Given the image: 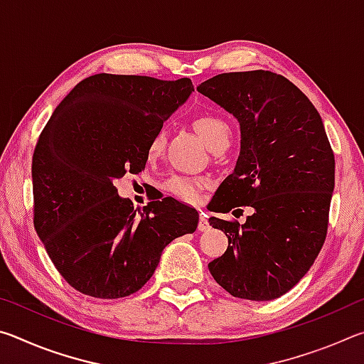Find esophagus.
Instances as JSON below:
<instances>
[{"label":"esophagus","mask_w":364,"mask_h":364,"mask_svg":"<svg viewBox=\"0 0 364 364\" xmlns=\"http://www.w3.org/2000/svg\"><path fill=\"white\" fill-rule=\"evenodd\" d=\"M197 228H199V231H207L208 228H210V225H208V220L204 213H200V218H199V225H197Z\"/></svg>","instance_id":"34e87169"}]
</instances>
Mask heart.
<instances>
[{
    "instance_id": "b5f03b06",
    "label": "heart",
    "mask_w": 364,
    "mask_h": 364,
    "mask_svg": "<svg viewBox=\"0 0 364 364\" xmlns=\"http://www.w3.org/2000/svg\"><path fill=\"white\" fill-rule=\"evenodd\" d=\"M193 127L196 133L199 134L200 139L207 144L208 149L213 152L223 151L230 143V125L215 114H197L193 119ZM165 144V132L159 130L151 138L147 144V156L151 159L157 157L164 149ZM205 186H208V180L205 178H196L186 175H171L165 181V189L173 194L178 199L193 202L199 197V193Z\"/></svg>"
}]
</instances>
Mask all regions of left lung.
Returning <instances> with one entry per match:
<instances>
[{"instance_id": "obj_1", "label": "left lung", "mask_w": 364, "mask_h": 364, "mask_svg": "<svg viewBox=\"0 0 364 364\" xmlns=\"http://www.w3.org/2000/svg\"><path fill=\"white\" fill-rule=\"evenodd\" d=\"M197 91L241 125L236 167L210 212L254 208L244 225L208 220L228 237L208 269L232 297L278 299L311 268L328 234L336 160L323 120L297 86L269 70L220 73Z\"/></svg>"}]
</instances>
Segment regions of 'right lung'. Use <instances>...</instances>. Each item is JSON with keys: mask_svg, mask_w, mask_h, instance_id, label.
I'll return each instance as SVG.
<instances>
[{"mask_svg": "<svg viewBox=\"0 0 364 364\" xmlns=\"http://www.w3.org/2000/svg\"><path fill=\"white\" fill-rule=\"evenodd\" d=\"M194 91L189 78L97 73L54 110L32 159L33 225L60 276L85 295L138 292L162 250L194 232L196 208L165 197L134 210L114 181L146 167L147 144Z\"/></svg>", "mask_w": 364, "mask_h": 364, "instance_id": "right-lung-1", "label": "right lung"}]
</instances>
